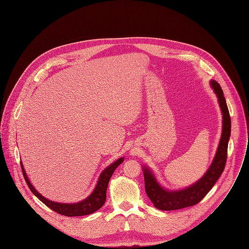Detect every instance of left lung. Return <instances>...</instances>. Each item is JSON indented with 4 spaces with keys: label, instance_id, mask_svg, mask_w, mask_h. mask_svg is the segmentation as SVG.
Instances as JSON below:
<instances>
[{
    "label": "left lung",
    "instance_id": "obj_1",
    "mask_svg": "<svg viewBox=\"0 0 249 249\" xmlns=\"http://www.w3.org/2000/svg\"><path fill=\"white\" fill-rule=\"evenodd\" d=\"M209 84L218 98V103L221 109L223 118L222 133L215 157L202 177L186 188L180 190H168L159 183L153 171L148 166L142 165L147 196L155 207L160 210H176L196 204L211 190L225 168L228 143L231 135V118L220 85L213 80H211Z\"/></svg>",
    "mask_w": 249,
    "mask_h": 249
}]
</instances>
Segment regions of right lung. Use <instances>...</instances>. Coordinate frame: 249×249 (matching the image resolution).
<instances>
[{"mask_svg": "<svg viewBox=\"0 0 249 249\" xmlns=\"http://www.w3.org/2000/svg\"><path fill=\"white\" fill-rule=\"evenodd\" d=\"M124 157L118 159L115 162L111 163L110 165H108L99 175L98 181L96 183V186L94 187L93 191L91 192V194L86 197L85 199L78 201V202H74V203H63V202H56V201H53L48 199L47 197H45L44 196H42L35 188L34 186L31 184L26 171L23 167L22 162H20L21 164V168H22V173L23 176L25 178V181L29 187V189L31 190V192L43 202L45 203L47 206H49L51 209L54 210L55 212L65 215V216H84V215H89L91 214L95 211H97L98 209H100L103 204L105 203L106 200V192H107V187L110 181L111 176L113 175L114 171L116 170V168L124 161Z\"/></svg>", "mask_w": 249, "mask_h": 249, "instance_id": "obj_1", "label": "right lung"}]
</instances>
